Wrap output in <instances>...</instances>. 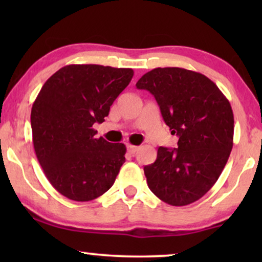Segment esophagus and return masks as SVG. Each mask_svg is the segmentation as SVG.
<instances>
[{
    "label": "esophagus",
    "mask_w": 262,
    "mask_h": 262,
    "mask_svg": "<svg viewBox=\"0 0 262 262\" xmlns=\"http://www.w3.org/2000/svg\"><path fill=\"white\" fill-rule=\"evenodd\" d=\"M138 150V146L132 145V144H127V151L130 154H135Z\"/></svg>",
    "instance_id": "1"
}]
</instances>
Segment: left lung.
Wrapping results in <instances>:
<instances>
[{
	"mask_svg": "<svg viewBox=\"0 0 262 262\" xmlns=\"http://www.w3.org/2000/svg\"><path fill=\"white\" fill-rule=\"evenodd\" d=\"M136 87L155 96L163 120L179 137L178 148L160 146L144 167L154 194L185 206L216 184L234 144V114L229 100L205 75L182 68H156Z\"/></svg>",
	"mask_w": 262,
	"mask_h": 262,
	"instance_id": "left-lung-1",
	"label": "left lung"
}]
</instances>
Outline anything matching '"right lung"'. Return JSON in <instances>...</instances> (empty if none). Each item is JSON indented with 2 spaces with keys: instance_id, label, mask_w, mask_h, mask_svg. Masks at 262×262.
<instances>
[{
  "instance_id": "add662e5",
  "label": "right lung",
  "mask_w": 262,
  "mask_h": 262,
  "mask_svg": "<svg viewBox=\"0 0 262 262\" xmlns=\"http://www.w3.org/2000/svg\"><path fill=\"white\" fill-rule=\"evenodd\" d=\"M134 76L128 68L70 64L42 85L31 111L35 155L53 187L75 202L108 191L125 162L126 146L95 138L118 95Z\"/></svg>"
}]
</instances>
